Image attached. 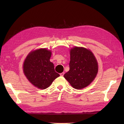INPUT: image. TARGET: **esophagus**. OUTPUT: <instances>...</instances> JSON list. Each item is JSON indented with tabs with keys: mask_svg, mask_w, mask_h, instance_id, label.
I'll list each match as a JSON object with an SVG mask.
<instances>
[{
	"mask_svg": "<svg viewBox=\"0 0 124 124\" xmlns=\"http://www.w3.org/2000/svg\"><path fill=\"white\" fill-rule=\"evenodd\" d=\"M64 74H65V72H62L61 73H60V76H62V77H63V75H64Z\"/></svg>",
	"mask_w": 124,
	"mask_h": 124,
	"instance_id": "1",
	"label": "esophagus"
}]
</instances>
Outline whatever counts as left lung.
Listing matches in <instances>:
<instances>
[{
  "label": "left lung",
  "mask_w": 124,
  "mask_h": 124,
  "mask_svg": "<svg viewBox=\"0 0 124 124\" xmlns=\"http://www.w3.org/2000/svg\"><path fill=\"white\" fill-rule=\"evenodd\" d=\"M70 52V69L63 77L73 88H85L96 78L98 62L92 52L86 48L76 46Z\"/></svg>",
  "instance_id": "1"
}]
</instances>
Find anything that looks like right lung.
I'll use <instances>...</instances> for the list:
<instances>
[{"instance_id": "1", "label": "right lung", "mask_w": 124, "mask_h": 124, "mask_svg": "<svg viewBox=\"0 0 124 124\" xmlns=\"http://www.w3.org/2000/svg\"><path fill=\"white\" fill-rule=\"evenodd\" d=\"M52 53L46 48L31 51L26 57L23 71L28 81L35 87L44 89L49 87L60 75L55 72L50 61Z\"/></svg>"}]
</instances>
